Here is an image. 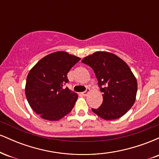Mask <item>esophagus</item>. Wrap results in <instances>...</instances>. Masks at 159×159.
<instances>
[{
	"label": "esophagus",
	"mask_w": 159,
	"mask_h": 159,
	"mask_svg": "<svg viewBox=\"0 0 159 159\" xmlns=\"http://www.w3.org/2000/svg\"><path fill=\"white\" fill-rule=\"evenodd\" d=\"M90 88H87V89H86V90L84 91V92L82 93V94H83L84 96H87V95L88 94V93L90 92Z\"/></svg>",
	"instance_id": "obj_1"
}]
</instances>
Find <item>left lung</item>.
<instances>
[{
    "mask_svg": "<svg viewBox=\"0 0 159 159\" xmlns=\"http://www.w3.org/2000/svg\"><path fill=\"white\" fill-rule=\"evenodd\" d=\"M90 66L98 80L103 102L98 108H92L104 120H115L127 112L135 101L138 83L126 63L108 52H95L82 60Z\"/></svg>",
    "mask_w": 159,
    "mask_h": 159,
    "instance_id": "8db88e82",
    "label": "left lung"
}]
</instances>
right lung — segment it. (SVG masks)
I'll list each match as a JSON object with an SVG mask.
<instances>
[{"label": "right lung", "instance_id": "add662e5", "mask_svg": "<svg viewBox=\"0 0 159 159\" xmlns=\"http://www.w3.org/2000/svg\"><path fill=\"white\" fill-rule=\"evenodd\" d=\"M80 58L65 52L52 53L41 59L29 72L25 95L29 105L42 118L58 120L69 114L78 95L63 86L66 75Z\"/></svg>", "mask_w": 159, "mask_h": 159}]
</instances>
